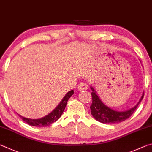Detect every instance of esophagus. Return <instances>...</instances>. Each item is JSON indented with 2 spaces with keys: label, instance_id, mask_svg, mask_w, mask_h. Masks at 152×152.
<instances>
[{
  "label": "esophagus",
  "instance_id": "esophagus-1",
  "mask_svg": "<svg viewBox=\"0 0 152 152\" xmlns=\"http://www.w3.org/2000/svg\"><path fill=\"white\" fill-rule=\"evenodd\" d=\"M87 88H88V86L86 83H79V85L77 87V89L80 91H83V90H86Z\"/></svg>",
  "mask_w": 152,
  "mask_h": 152
}]
</instances>
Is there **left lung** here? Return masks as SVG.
<instances>
[{"instance_id": "left-lung-1", "label": "left lung", "mask_w": 152, "mask_h": 152, "mask_svg": "<svg viewBox=\"0 0 152 152\" xmlns=\"http://www.w3.org/2000/svg\"><path fill=\"white\" fill-rule=\"evenodd\" d=\"M91 90L92 103L90 106L91 114L97 121L103 124H118L128 119L136 110L144 95V93H143L139 102L133 108L126 111H117L103 104L93 87Z\"/></svg>"}]
</instances>
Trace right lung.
<instances>
[{"instance_id": "add662e5", "label": "right lung", "mask_w": 152, "mask_h": 152, "mask_svg": "<svg viewBox=\"0 0 152 152\" xmlns=\"http://www.w3.org/2000/svg\"><path fill=\"white\" fill-rule=\"evenodd\" d=\"M73 90H71V91H69L67 94H66L65 96L63 97V99L61 101L59 104H58L57 107H56L51 113H49V115H47V116L44 117V118L38 119H32L24 118V117L19 115H18L20 117V118L22 119L24 121H25L26 123L31 125V126L36 127H45L49 126V125L54 123V122L57 121L58 119L60 118V117L62 115L63 111L65 110L66 103H67L69 98L73 95Z\"/></svg>"}]
</instances>
